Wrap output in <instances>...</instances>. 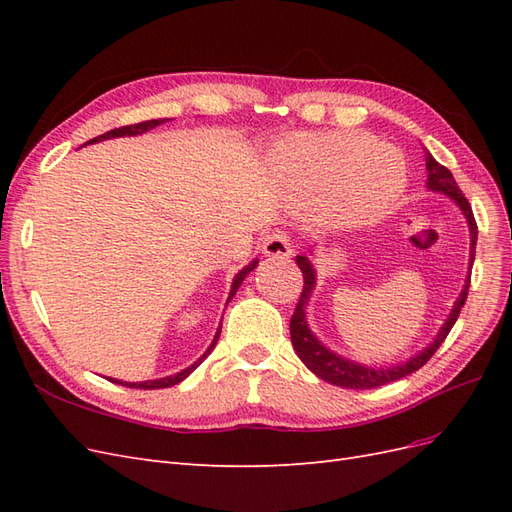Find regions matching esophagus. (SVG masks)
Segmentation results:
<instances>
[{"instance_id":"esophagus-1","label":"esophagus","mask_w":512,"mask_h":512,"mask_svg":"<svg viewBox=\"0 0 512 512\" xmlns=\"http://www.w3.org/2000/svg\"><path fill=\"white\" fill-rule=\"evenodd\" d=\"M262 254L271 258H288L292 254V243L286 230H273L271 235L262 239Z\"/></svg>"}]
</instances>
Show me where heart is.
Segmentation results:
<instances>
[{
    "label": "heart",
    "mask_w": 512,
    "mask_h": 512,
    "mask_svg": "<svg viewBox=\"0 0 512 512\" xmlns=\"http://www.w3.org/2000/svg\"><path fill=\"white\" fill-rule=\"evenodd\" d=\"M273 164L294 196L320 198V213L337 224L378 218L408 181L401 153L361 132L294 136L277 147Z\"/></svg>",
    "instance_id": "1"
}]
</instances>
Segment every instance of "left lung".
<instances>
[{
    "label": "left lung",
    "instance_id": "obj_1",
    "mask_svg": "<svg viewBox=\"0 0 512 512\" xmlns=\"http://www.w3.org/2000/svg\"><path fill=\"white\" fill-rule=\"evenodd\" d=\"M427 185H429L431 190L451 196L455 203L459 205V209L463 211V215H466V218H468L470 235H472V243H470L472 245L470 265H472V262H474V252H476V237H478V226H476V220H474L472 207L468 203V198L463 196V192L459 190V185L453 179L451 170H448L446 166H442L440 162L433 160L429 153H427ZM297 265H299V269L303 273V290H301V297H299L297 307H294V314L290 318L292 346H294V350H297L299 359L307 365L309 371H314V374L320 380L329 382V384H335V386H342V389H376V386L401 380V378L410 376L412 371L421 369L431 359V356L436 354V350L442 346L446 335L451 333L455 320L459 318L461 307L466 305L468 288H470V280H468L466 288H463V292L459 294V299H457V303L453 307L451 316H448L442 331L436 337V342H433L429 348H425L421 354H416L414 359H410L404 365H397V367H391V369H371V367H363L359 363L346 361V359H342V356L333 354L331 350H327L318 342V339L312 335V331L307 329L305 303L309 299V292H312V288H314L316 277H314L312 265H309V260L305 256H297Z\"/></svg>",
    "mask_w": 512,
    "mask_h": 512
}]
</instances>
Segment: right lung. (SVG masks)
Returning <instances> with one entry per match:
<instances>
[{
    "label": "right lung",
    "instance_id": "obj_1",
    "mask_svg": "<svg viewBox=\"0 0 512 512\" xmlns=\"http://www.w3.org/2000/svg\"><path fill=\"white\" fill-rule=\"evenodd\" d=\"M166 119H151V121H141V123H134V126H121V128H115V130H111V132H106V134H100V136H96V138H91L89 143H98V141H104V138H115V136H134V134H143V132H147V130H153L156 126H160V123H164ZM256 267V260L252 262L250 267H245L243 271H239L237 273V277H235V282H232V288H230V299H232V294H235L237 290H239V286H241V282L245 280V275L250 273L252 269ZM220 331H222V327L218 329V333H215V337H213V342H211V346H209V350L200 356V359L194 363V365H190L188 369H183V371H179V374H175V376H168V378H160V380H147V382H121V380H111V382H117V384H123V386H132V389H145V391H151V389H166V386H175V384H179L181 380H185L188 378L192 371L203 363V359L205 356L215 348V344H218V337H220Z\"/></svg>",
    "mask_w": 512,
    "mask_h": 512
}]
</instances>
